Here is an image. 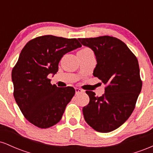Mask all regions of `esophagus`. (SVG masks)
<instances>
[{
  "label": "esophagus",
  "mask_w": 153,
  "mask_h": 153,
  "mask_svg": "<svg viewBox=\"0 0 153 153\" xmlns=\"http://www.w3.org/2000/svg\"><path fill=\"white\" fill-rule=\"evenodd\" d=\"M81 93H83V91L82 90V89L80 88H75V94H81Z\"/></svg>",
  "instance_id": "obj_1"
}]
</instances>
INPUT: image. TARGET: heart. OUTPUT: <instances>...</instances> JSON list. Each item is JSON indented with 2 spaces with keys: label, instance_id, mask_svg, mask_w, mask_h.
I'll return each instance as SVG.
<instances>
[{
  "label": "heart",
  "instance_id": "b5f03b06",
  "mask_svg": "<svg viewBox=\"0 0 153 153\" xmlns=\"http://www.w3.org/2000/svg\"><path fill=\"white\" fill-rule=\"evenodd\" d=\"M80 52H89V51H91L89 48H87V47H85V48H82V50H80Z\"/></svg>",
  "mask_w": 153,
  "mask_h": 153
}]
</instances>
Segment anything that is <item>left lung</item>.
<instances>
[{
    "label": "left lung",
    "mask_w": 153,
    "mask_h": 153,
    "mask_svg": "<svg viewBox=\"0 0 153 153\" xmlns=\"http://www.w3.org/2000/svg\"><path fill=\"white\" fill-rule=\"evenodd\" d=\"M78 40L94 52L97 64L93 75L106 85L105 94L99 97L93 91H86L90 101L82 108L84 119L96 131L110 132L122 125L135 108L143 85L138 60L116 37Z\"/></svg>",
    "instance_id": "left-lung-1"
}]
</instances>
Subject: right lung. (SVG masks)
Returning a JSON list of instances; mask_svg holds the SVG:
<instances>
[{
    "label": "right lung",
    "instance_id": "add662e5",
    "mask_svg": "<svg viewBox=\"0 0 153 153\" xmlns=\"http://www.w3.org/2000/svg\"><path fill=\"white\" fill-rule=\"evenodd\" d=\"M80 47L77 39L45 35L22 49L12 70L13 96L24 117L34 125L46 129L60 121L75 91L52 85L47 76L57 73L64 54Z\"/></svg>",
    "mask_w": 153,
    "mask_h": 153
}]
</instances>
